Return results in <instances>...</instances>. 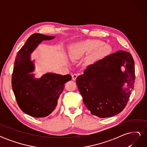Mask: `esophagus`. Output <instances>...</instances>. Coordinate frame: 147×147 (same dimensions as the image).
Wrapping results in <instances>:
<instances>
[{"instance_id": "esophagus-1", "label": "esophagus", "mask_w": 147, "mask_h": 147, "mask_svg": "<svg viewBox=\"0 0 147 147\" xmlns=\"http://www.w3.org/2000/svg\"><path fill=\"white\" fill-rule=\"evenodd\" d=\"M79 75V74H74V75H72V80H75L76 78H77V77Z\"/></svg>"}]
</instances>
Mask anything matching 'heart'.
I'll use <instances>...</instances> for the list:
<instances>
[{
  "mask_svg": "<svg viewBox=\"0 0 147 147\" xmlns=\"http://www.w3.org/2000/svg\"><path fill=\"white\" fill-rule=\"evenodd\" d=\"M111 50V48L108 45H104V43L98 40H88L74 43L70 47V56L72 59H78L80 57L95 52L88 58V63L94 64L100 57L108 55Z\"/></svg>",
  "mask_w": 147,
  "mask_h": 147,
  "instance_id": "heart-1",
  "label": "heart"
}]
</instances>
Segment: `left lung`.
Listing matches in <instances>:
<instances>
[{
	"mask_svg": "<svg viewBox=\"0 0 147 147\" xmlns=\"http://www.w3.org/2000/svg\"><path fill=\"white\" fill-rule=\"evenodd\" d=\"M125 67L122 72L121 67ZM134 61L120 50L88 65L76 79L86 108L99 118L113 117L125 108L135 82ZM127 88H124V84Z\"/></svg>",
	"mask_w": 147,
	"mask_h": 147,
	"instance_id": "left-lung-1",
	"label": "left lung"
}]
</instances>
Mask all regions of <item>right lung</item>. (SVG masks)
<instances>
[{
  "mask_svg": "<svg viewBox=\"0 0 147 147\" xmlns=\"http://www.w3.org/2000/svg\"><path fill=\"white\" fill-rule=\"evenodd\" d=\"M54 38L38 33L31 35L15 59L11 77L13 91L20 109L32 117H46L54 112L64 84L72 79L69 74L47 73L35 78L30 74L34 70L31 53L43 40Z\"/></svg>",
  "mask_w": 147,
  "mask_h": 147,
  "instance_id": "obj_1",
  "label": "right lung"
}]
</instances>
